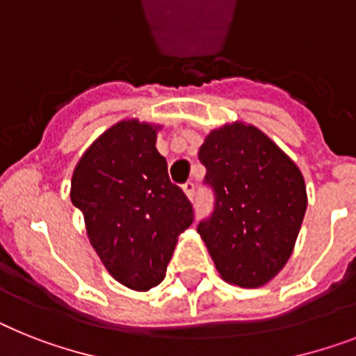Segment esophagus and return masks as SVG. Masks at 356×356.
Wrapping results in <instances>:
<instances>
[{"mask_svg": "<svg viewBox=\"0 0 356 356\" xmlns=\"http://www.w3.org/2000/svg\"><path fill=\"white\" fill-rule=\"evenodd\" d=\"M184 193L187 195V198L193 200L195 198V193H196V185L193 184V181H187V184H184Z\"/></svg>", "mask_w": 356, "mask_h": 356, "instance_id": "obj_1", "label": "esophagus"}]
</instances>
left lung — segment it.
<instances>
[{
	"mask_svg": "<svg viewBox=\"0 0 356 356\" xmlns=\"http://www.w3.org/2000/svg\"><path fill=\"white\" fill-rule=\"evenodd\" d=\"M198 158L214 195L198 233L214 266L229 284L264 286L295 248L307 207L302 172L262 131L243 123L211 132Z\"/></svg>",
	"mask_w": 356,
	"mask_h": 356,
	"instance_id": "1",
	"label": "left lung"
}]
</instances>
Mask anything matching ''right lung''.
I'll return each mask as SVG.
<instances>
[{"mask_svg": "<svg viewBox=\"0 0 356 356\" xmlns=\"http://www.w3.org/2000/svg\"><path fill=\"white\" fill-rule=\"evenodd\" d=\"M156 131L138 120L116 123L87 149L70 184L90 245L113 278L134 291L165 278L178 234L195 220L189 198L169 180Z\"/></svg>", "mask_w": 356, "mask_h": 356, "instance_id": "right-lung-1", "label": "right lung"}]
</instances>
